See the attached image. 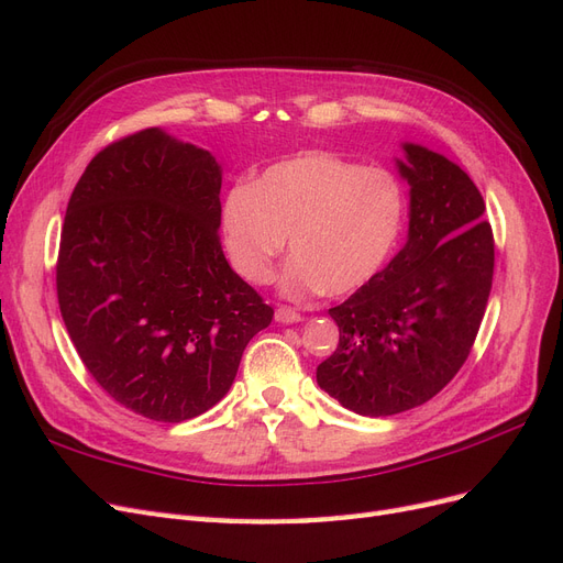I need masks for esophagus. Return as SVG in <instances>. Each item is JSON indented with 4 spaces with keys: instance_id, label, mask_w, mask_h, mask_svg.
Masks as SVG:
<instances>
[{
    "instance_id": "obj_1",
    "label": "esophagus",
    "mask_w": 563,
    "mask_h": 563,
    "mask_svg": "<svg viewBox=\"0 0 563 563\" xmlns=\"http://www.w3.org/2000/svg\"><path fill=\"white\" fill-rule=\"evenodd\" d=\"M300 319L302 317L291 308H277V312H275V321H279V323H298Z\"/></svg>"
}]
</instances>
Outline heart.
<instances>
[{
	"mask_svg": "<svg viewBox=\"0 0 563 563\" xmlns=\"http://www.w3.org/2000/svg\"><path fill=\"white\" fill-rule=\"evenodd\" d=\"M406 220L404 183L380 166L310 152L236 183L220 209V234L236 275L263 286L291 236L279 288L286 298L343 296L368 284L395 253Z\"/></svg>",
	"mask_w": 563,
	"mask_h": 563,
	"instance_id": "obj_1",
	"label": "heart"
}]
</instances>
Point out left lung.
I'll use <instances>...</instances> for the list:
<instances>
[{"label": "left lung", "instance_id": "obj_1", "mask_svg": "<svg viewBox=\"0 0 563 563\" xmlns=\"http://www.w3.org/2000/svg\"><path fill=\"white\" fill-rule=\"evenodd\" d=\"M395 159L408 183V236L376 277L329 314L335 352L317 383L350 411L380 418L430 401L465 364L493 282L484 199L455 162L418 143Z\"/></svg>", "mask_w": 563, "mask_h": 563}]
</instances>
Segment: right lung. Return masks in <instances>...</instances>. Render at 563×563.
Returning a JSON list of instances; mask_svg holds the SVG:
<instances>
[{
  "instance_id": "1",
  "label": "right lung",
  "mask_w": 563,
  "mask_h": 563,
  "mask_svg": "<svg viewBox=\"0 0 563 563\" xmlns=\"http://www.w3.org/2000/svg\"><path fill=\"white\" fill-rule=\"evenodd\" d=\"M220 185L209 150L145 129L98 152L67 203L65 329L96 383L150 420L216 406L275 314L220 249Z\"/></svg>"
}]
</instances>
